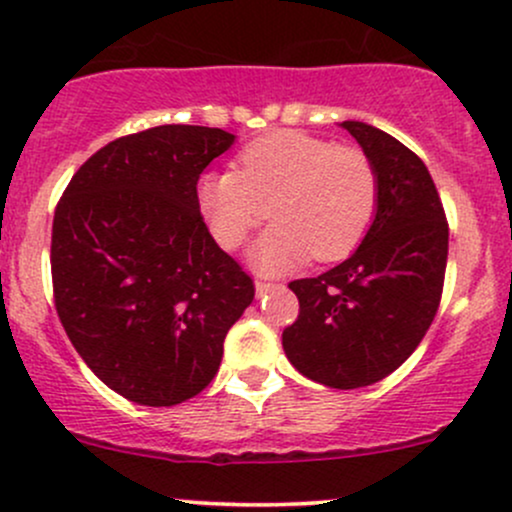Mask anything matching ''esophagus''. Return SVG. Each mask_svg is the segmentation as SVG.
Here are the masks:
<instances>
[{"label":"esophagus","instance_id":"obj_1","mask_svg":"<svg viewBox=\"0 0 512 512\" xmlns=\"http://www.w3.org/2000/svg\"><path fill=\"white\" fill-rule=\"evenodd\" d=\"M274 289H279V284H276V281H262V279L255 281L257 296H264V293H269V291H274Z\"/></svg>","mask_w":512,"mask_h":512}]
</instances>
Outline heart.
<instances>
[{
    "label": "heart",
    "mask_w": 512,
    "mask_h": 512,
    "mask_svg": "<svg viewBox=\"0 0 512 512\" xmlns=\"http://www.w3.org/2000/svg\"><path fill=\"white\" fill-rule=\"evenodd\" d=\"M199 207L223 250H238L272 214L252 262L274 274L310 255L317 262L351 255L378 214L380 178L358 146L279 129L245 144L236 170L204 175Z\"/></svg>",
    "instance_id": "b5f03b06"
}]
</instances>
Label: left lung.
Returning a JSON list of instances; mask_svg holds the SVG:
<instances>
[{
	"mask_svg": "<svg viewBox=\"0 0 512 512\" xmlns=\"http://www.w3.org/2000/svg\"><path fill=\"white\" fill-rule=\"evenodd\" d=\"M342 127L378 168L380 207L349 260L291 281L301 310L281 344L305 378L354 390L395 373L431 327L443 296L448 219L414 151L366 122Z\"/></svg>",
	"mask_w": 512,
	"mask_h": 512,
	"instance_id": "left-lung-1",
	"label": "left lung"
}]
</instances>
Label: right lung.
Masks as SVG:
<instances>
[{
	"mask_svg": "<svg viewBox=\"0 0 512 512\" xmlns=\"http://www.w3.org/2000/svg\"><path fill=\"white\" fill-rule=\"evenodd\" d=\"M231 144L233 134L197 125L127 134L88 158L57 202V315L86 366L129 402L173 407L199 395L255 298L197 199L202 170Z\"/></svg>",
	"mask_w": 512,
	"mask_h": 512,
	"instance_id": "1",
	"label": "right lung"
}]
</instances>
